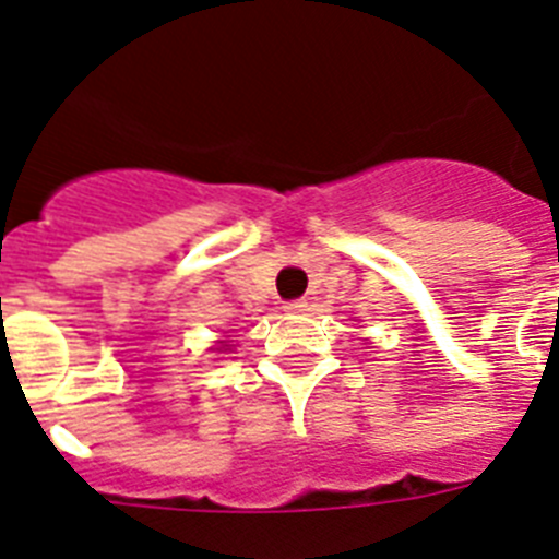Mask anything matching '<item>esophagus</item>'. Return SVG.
Segmentation results:
<instances>
[{"instance_id":"esophagus-1","label":"esophagus","mask_w":559,"mask_h":559,"mask_svg":"<svg viewBox=\"0 0 559 559\" xmlns=\"http://www.w3.org/2000/svg\"><path fill=\"white\" fill-rule=\"evenodd\" d=\"M286 312L289 314H304L309 309V304L304 298H295V300H289V304H286Z\"/></svg>"}]
</instances>
